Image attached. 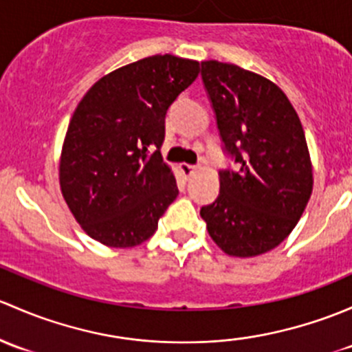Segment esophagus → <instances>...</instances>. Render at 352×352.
Wrapping results in <instances>:
<instances>
[{"instance_id":"obj_1","label":"esophagus","mask_w":352,"mask_h":352,"mask_svg":"<svg viewBox=\"0 0 352 352\" xmlns=\"http://www.w3.org/2000/svg\"><path fill=\"white\" fill-rule=\"evenodd\" d=\"M198 169H200V168H198V166H193V164H183V166H181V171H183L184 176H188V177L193 176L195 173L198 171Z\"/></svg>"}]
</instances>
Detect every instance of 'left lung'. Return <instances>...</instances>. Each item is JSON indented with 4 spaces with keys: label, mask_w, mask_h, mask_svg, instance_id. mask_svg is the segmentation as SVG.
<instances>
[{
    "label": "left lung",
    "mask_w": 352,
    "mask_h": 352,
    "mask_svg": "<svg viewBox=\"0 0 352 352\" xmlns=\"http://www.w3.org/2000/svg\"><path fill=\"white\" fill-rule=\"evenodd\" d=\"M201 78L239 169L219 173V197L200 215L226 254L261 256L292 234L311 197L305 132L283 89L264 76L205 60Z\"/></svg>",
    "instance_id": "1"
}]
</instances>
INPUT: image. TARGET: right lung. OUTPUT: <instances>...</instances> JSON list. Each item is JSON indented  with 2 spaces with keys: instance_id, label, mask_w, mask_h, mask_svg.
Listing matches in <instances>:
<instances>
[{
  "instance_id": "obj_1",
  "label": "right lung",
  "mask_w": 352,
  "mask_h": 352,
  "mask_svg": "<svg viewBox=\"0 0 352 352\" xmlns=\"http://www.w3.org/2000/svg\"><path fill=\"white\" fill-rule=\"evenodd\" d=\"M198 72V60L151 56L108 72L78 103L60 151L59 184L91 239L129 249L154 235L177 197L175 173L159 149L166 111Z\"/></svg>"
}]
</instances>
